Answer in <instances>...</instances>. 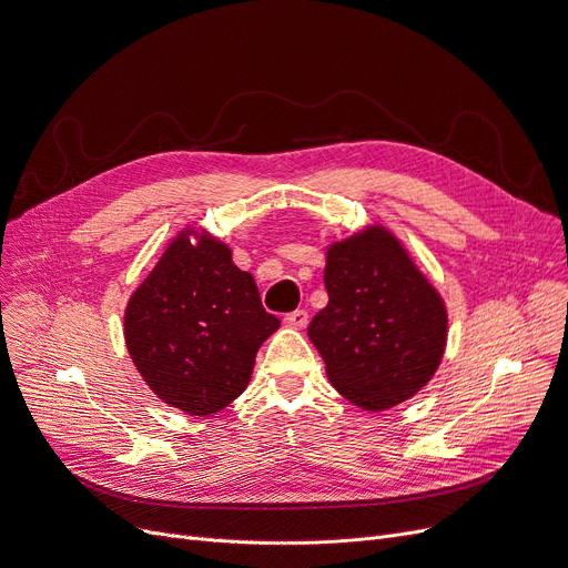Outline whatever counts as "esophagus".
<instances>
[{
  "label": "esophagus",
  "instance_id": "1",
  "mask_svg": "<svg viewBox=\"0 0 568 568\" xmlns=\"http://www.w3.org/2000/svg\"><path fill=\"white\" fill-rule=\"evenodd\" d=\"M284 322H286V326H291V328H305L307 322H310V314H307L305 310H293V312H288V314L284 316Z\"/></svg>",
  "mask_w": 568,
  "mask_h": 568
}]
</instances>
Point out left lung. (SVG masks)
<instances>
[{
  "label": "left lung",
  "mask_w": 568,
  "mask_h": 568,
  "mask_svg": "<svg viewBox=\"0 0 568 568\" xmlns=\"http://www.w3.org/2000/svg\"><path fill=\"white\" fill-rule=\"evenodd\" d=\"M328 305L307 335L333 387L363 410H387L417 394L445 349L438 291L387 231H366L328 248Z\"/></svg>",
  "instance_id": "left-lung-1"
}]
</instances>
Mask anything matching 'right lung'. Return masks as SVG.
Listing matches in <instances>:
<instances>
[{
    "instance_id": "add662e5",
    "label": "right lung",
    "mask_w": 568,
    "mask_h": 568,
    "mask_svg": "<svg viewBox=\"0 0 568 568\" xmlns=\"http://www.w3.org/2000/svg\"><path fill=\"white\" fill-rule=\"evenodd\" d=\"M280 328L231 248L181 233L125 310V343L158 398L214 415L248 384L258 347Z\"/></svg>"
}]
</instances>
